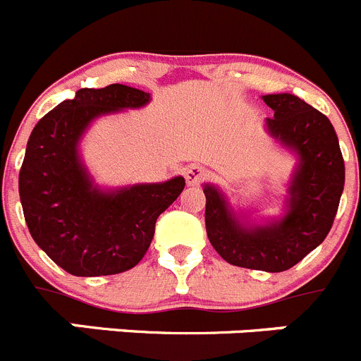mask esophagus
<instances>
[{"label": "esophagus", "instance_id": "obj_1", "mask_svg": "<svg viewBox=\"0 0 361 361\" xmlns=\"http://www.w3.org/2000/svg\"><path fill=\"white\" fill-rule=\"evenodd\" d=\"M208 171L204 167H200V165H190L187 171H185V178H187L188 185H197L203 180H207Z\"/></svg>", "mask_w": 361, "mask_h": 361}]
</instances>
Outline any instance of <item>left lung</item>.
Wrapping results in <instances>:
<instances>
[{"label":"left lung","instance_id":"1","mask_svg":"<svg viewBox=\"0 0 361 361\" xmlns=\"http://www.w3.org/2000/svg\"><path fill=\"white\" fill-rule=\"evenodd\" d=\"M274 117L269 133L299 158L288 187L287 212L278 221L251 226L237 219L226 197L204 185V224L215 251L228 264L255 271H288L317 247L335 221L345 181L342 151L328 117L294 94H267Z\"/></svg>","mask_w":361,"mask_h":361}]
</instances>
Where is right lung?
Segmentation results:
<instances>
[{
    "label": "right lung",
    "instance_id": "1",
    "mask_svg": "<svg viewBox=\"0 0 361 361\" xmlns=\"http://www.w3.org/2000/svg\"><path fill=\"white\" fill-rule=\"evenodd\" d=\"M149 94L114 85L80 89L33 128L19 171V196L30 235L73 276L130 271L149 249L154 224L185 187L181 176L101 190L78 154L83 131L96 117L140 109Z\"/></svg>",
    "mask_w": 361,
    "mask_h": 361
}]
</instances>
